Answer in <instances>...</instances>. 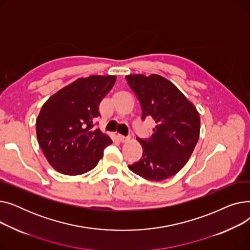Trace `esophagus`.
<instances>
[{
  "mask_svg": "<svg viewBox=\"0 0 250 250\" xmlns=\"http://www.w3.org/2000/svg\"><path fill=\"white\" fill-rule=\"evenodd\" d=\"M117 139L120 140L122 143H124V142H126V141L128 140V137H125V136H123V135L118 134V135H117Z\"/></svg>",
  "mask_w": 250,
  "mask_h": 250,
  "instance_id": "obj_1",
  "label": "esophagus"
}]
</instances>
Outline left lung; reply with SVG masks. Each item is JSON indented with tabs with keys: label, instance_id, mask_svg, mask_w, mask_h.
I'll return each instance as SVG.
<instances>
[{
	"label": "left lung",
	"instance_id": "obj_1",
	"mask_svg": "<svg viewBox=\"0 0 250 250\" xmlns=\"http://www.w3.org/2000/svg\"><path fill=\"white\" fill-rule=\"evenodd\" d=\"M125 78L140 101L142 120L151 116L156 123L150 139L137 138L143 155L128 168L148 180L167 179L180 171L191 156L200 137V114L182 92L162 76Z\"/></svg>",
	"mask_w": 250,
	"mask_h": 250
}]
</instances>
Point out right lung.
<instances>
[{
  "mask_svg": "<svg viewBox=\"0 0 250 250\" xmlns=\"http://www.w3.org/2000/svg\"><path fill=\"white\" fill-rule=\"evenodd\" d=\"M115 76L79 78L47 99L36 120V136L48 163L60 173L80 175L93 169L112 143L94 124L99 104Z\"/></svg>",
  "mask_w": 250,
  "mask_h": 250,
  "instance_id": "obj_1",
  "label": "right lung"
}]
</instances>
